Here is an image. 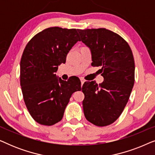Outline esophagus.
<instances>
[{"instance_id": "34e87169", "label": "esophagus", "mask_w": 155, "mask_h": 155, "mask_svg": "<svg viewBox=\"0 0 155 155\" xmlns=\"http://www.w3.org/2000/svg\"><path fill=\"white\" fill-rule=\"evenodd\" d=\"M80 81H81V86H82V84H84V82H85V80L84 79H82V78H80Z\"/></svg>"}]
</instances>
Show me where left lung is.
<instances>
[{
	"label": "left lung",
	"instance_id": "left-lung-1",
	"mask_svg": "<svg viewBox=\"0 0 155 155\" xmlns=\"http://www.w3.org/2000/svg\"><path fill=\"white\" fill-rule=\"evenodd\" d=\"M82 41L90 48L92 65L99 69L104 82H84L82 91L86 119L97 126L117 120L124 111L135 82V62L128 44L105 28L78 29Z\"/></svg>",
	"mask_w": 155,
	"mask_h": 155
}]
</instances>
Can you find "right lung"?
<instances>
[{
  "label": "right lung",
  "instance_id": "right-lung-1",
  "mask_svg": "<svg viewBox=\"0 0 155 155\" xmlns=\"http://www.w3.org/2000/svg\"><path fill=\"white\" fill-rule=\"evenodd\" d=\"M80 41L75 29L54 27L37 34L27 44L20 61V85L25 105L35 121L52 126L62 119L71 95L81 90L78 78H58V65Z\"/></svg>",
  "mask_w": 155,
  "mask_h": 155
}]
</instances>
